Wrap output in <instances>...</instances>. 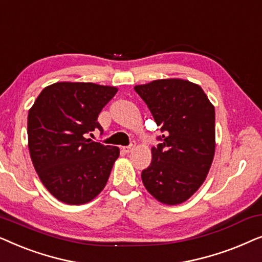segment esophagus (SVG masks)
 <instances>
[{
  "mask_svg": "<svg viewBox=\"0 0 262 262\" xmlns=\"http://www.w3.org/2000/svg\"><path fill=\"white\" fill-rule=\"evenodd\" d=\"M134 148H135V143H132L131 145H128V146H124V151L125 152H131L132 150H134Z\"/></svg>",
  "mask_w": 262,
  "mask_h": 262,
  "instance_id": "1",
  "label": "esophagus"
}]
</instances>
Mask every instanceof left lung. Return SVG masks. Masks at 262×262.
<instances>
[{
  "instance_id": "left-lung-1",
  "label": "left lung",
  "mask_w": 262,
  "mask_h": 262,
  "mask_svg": "<svg viewBox=\"0 0 262 262\" xmlns=\"http://www.w3.org/2000/svg\"><path fill=\"white\" fill-rule=\"evenodd\" d=\"M164 132L142 171L144 187L160 203L178 205L204 184L216 149L214 106L199 84L162 78L135 85Z\"/></svg>"
}]
</instances>
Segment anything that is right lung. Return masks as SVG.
Instances as JSON below:
<instances>
[{
  "mask_svg": "<svg viewBox=\"0 0 262 262\" xmlns=\"http://www.w3.org/2000/svg\"><path fill=\"white\" fill-rule=\"evenodd\" d=\"M117 87L92 82H56L42 89L28 111V150L46 189L69 205L98 196L119 157L118 146L84 137L102 127L98 116Z\"/></svg>",
  "mask_w": 262,
  "mask_h": 262,
  "instance_id": "obj_1",
  "label": "right lung"
}]
</instances>
